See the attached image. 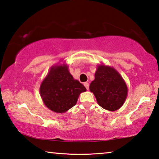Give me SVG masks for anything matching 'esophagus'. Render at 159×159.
Here are the masks:
<instances>
[{"instance_id": "34e87169", "label": "esophagus", "mask_w": 159, "mask_h": 159, "mask_svg": "<svg viewBox=\"0 0 159 159\" xmlns=\"http://www.w3.org/2000/svg\"><path fill=\"white\" fill-rule=\"evenodd\" d=\"M83 85H84V86L86 88V89H87V90L89 89V83L85 82V83H84V84H83Z\"/></svg>"}]
</instances>
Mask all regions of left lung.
<instances>
[{"label":"left lung","mask_w":159,"mask_h":159,"mask_svg":"<svg viewBox=\"0 0 159 159\" xmlns=\"http://www.w3.org/2000/svg\"><path fill=\"white\" fill-rule=\"evenodd\" d=\"M90 90L98 104L108 111L119 109L128 95V87L120 74L114 67L102 64L97 67L95 80L91 82Z\"/></svg>","instance_id":"obj_1"}]
</instances>
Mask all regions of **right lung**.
I'll return each instance as SVG.
<instances>
[{"mask_svg": "<svg viewBox=\"0 0 159 159\" xmlns=\"http://www.w3.org/2000/svg\"><path fill=\"white\" fill-rule=\"evenodd\" d=\"M65 63L52 66L40 86V95L45 106L54 112L65 113L76 105L80 94L86 88L75 80Z\"/></svg>", "mask_w": 159, "mask_h": 159, "instance_id": "1", "label": "right lung"}]
</instances>
